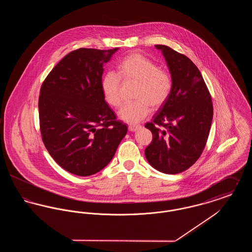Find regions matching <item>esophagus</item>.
Here are the masks:
<instances>
[{
  "label": "esophagus",
  "mask_w": 252,
  "mask_h": 252,
  "mask_svg": "<svg viewBox=\"0 0 252 252\" xmlns=\"http://www.w3.org/2000/svg\"><path fill=\"white\" fill-rule=\"evenodd\" d=\"M140 127H141V126H139V125H134V124H130V125L128 126V130L132 132L136 131V130H138Z\"/></svg>",
  "instance_id": "esophagus-1"
}]
</instances>
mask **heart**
<instances>
[{
	"instance_id": "1",
	"label": "heart",
	"mask_w": 252,
	"mask_h": 252,
	"mask_svg": "<svg viewBox=\"0 0 252 252\" xmlns=\"http://www.w3.org/2000/svg\"><path fill=\"white\" fill-rule=\"evenodd\" d=\"M117 73L106 72L101 81L102 93L108 105L118 108L122 105L121 79L124 82H137L134 97L137 99L125 104L118 115L125 122L135 124L145 118L154 108L161 107L173 90L171 74L153 61L139 53H132L120 60Z\"/></svg>"
}]
</instances>
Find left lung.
Instances as JSON below:
<instances>
[{
	"instance_id": "1",
	"label": "left lung",
	"mask_w": 252,
	"mask_h": 252,
	"mask_svg": "<svg viewBox=\"0 0 252 252\" xmlns=\"http://www.w3.org/2000/svg\"><path fill=\"white\" fill-rule=\"evenodd\" d=\"M161 50L173 79V90L145 127L153 139L145 150L147 161L164 174H179L199 158L212 126L214 108L201 72L186 56L165 45Z\"/></svg>"
}]
</instances>
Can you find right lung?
<instances>
[{
    "label": "right lung",
    "mask_w": 252,
    "mask_h": 252,
    "mask_svg": "<svg viewBox=\"0 0 252 252\" xmlns=\"http://www.w3.org/2000/svg\"><path fill=\"white\" fill-rule=\"evenodd\" d=\"M118 49L74 50L41 85L38 113L43 144L56 162L73 175L92 176L106 167L127 132L101 88L103 65Z\"/></svg>",
    "instance_id": "add662e5"
}]
</instances>
